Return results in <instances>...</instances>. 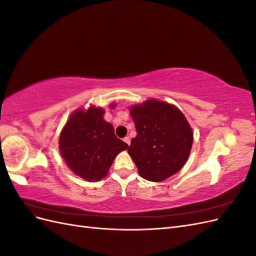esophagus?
Returning <instances> with one entry per match:
<instances>
[{"mask_svg":"<svg viewBox=\"0 0 256 256\" xmlns=\"http://www.w3.org/2000/svg\"><path fill=\"white\" fill-rule=\"evenodd\" d=\"M124 142H125V143L128 144V145H130V138H129V136H125V138H124Z\"/></svg>","mask_w":256,"mask_h":256,"instance_id":"obj_1","label":"esophagus"}]
</instances>
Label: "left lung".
Instances as JSON below:
<instances>
[{
  "instance_id": "1",
  "label": "left lung",
  "mask_w": 256,
  "mask_h": 256,
  "mask_svg": "<svg viewBox=\"0 0 256 256\" xmlns=\"http://www.w3.org/2000/svg\"><path fill=\"white\" fill-rule=\"evenodd\" d=\"M136 136L128 154L140 176L159 182L173 176L186 164L193 143L190 124L174 104L147 99L130 106Z\"/></svg>"
}]
</instances>
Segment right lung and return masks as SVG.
Here are the masks:
<instances>
[{"mask_svg": "<svg viewBox=\"0 0 256 256\" xmlns=\"http://www.w3.org/2000/svg\"><path fill=\"white\" fill-rule=\"evenodd\" d=\"M116 106L111 104L110 108ZM104 110L90 106L76 110L60 134L58 148L67 166L86 182H99L109 172L115 157L128 144L115 136Z\"/></svg>", "mask_w": 256, "mask_h": 256, "instance_id": "add662e5", "label": "right lung"}]
</instances>
